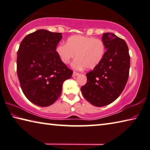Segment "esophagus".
Returning <instances> with one entry per match:
<instances>
[{"label":"esophagus","mask_w":150,"mask_h":150,"mask_svg":"<svg viewBox=\"0 0 150 150\" xmlns=\"http://www.w3.org/2000/svg\"><path fill=\"white\" fill-rule=\"evenodd\" d=\"M78 74H79V73H78V72H73V74H72V76H73V77H75V76H78Z\"/></svg>","instance_id":"obj_1"}]
</instances>
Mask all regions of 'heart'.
Instances as JSON below:
<instances>
[{"mask_svg":"<svg viewBox=\"0 0 150 150\" xmlns=\"http://www.w3.org/2000/svg\"><path fill=\"white\" fill-rule=\"evenodd\" d=\"M56 53L62 62L67 64L75 56L73 66L77 69L86 67L93 69L102 62L105 53V46L101 39L75 35L68 38L66 44H60Z\"/></svg>","mask_w":150,"mask_h":150,"instance_id":"obj_1","label":"heart"}]
</instances>
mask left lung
<instances>
[{"mask_svg":"<svg viewBox=\"0 0 150 150\" xmlns=\"http://www.w3.org/2000/svg\"><path fill=\"white\" fill-rule=\"evenodd\" d=\"M102 40L107 50L104 57L86 74V84L81 87L85 99L98 107L111 104L122 94L130 66V56L125 40L110 33L103 34Z\"/></svg>","mask_w":150,"mask_h":150,"instance_id":"obj_1","label":"left lung"}]
</instances>
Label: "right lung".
I'll return each mask as SVG.
<instances>
[{
  "mask_svg": "<svg viewBox=\"0 0 150 150\" xmlns=\"http://www.w3.org/2000/svg\"><path fill=\"white\" fill-rule=\"evenodd\" d=\"M62 38V33L40 29L26 36L20 45L16 60L20 85L25 96L38 106L54 103L63 82L72 75L56 51Z\"/></svg>",
  "mask_w": 150,
  "mask_h": 150,
  "instance_id": "1",
  "label": "right lung"
}]
</instances>
